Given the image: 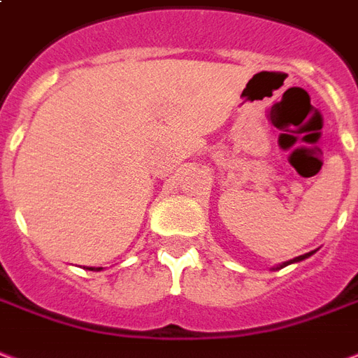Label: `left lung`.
<instances>
[{
  "label": "left lung",
  "mask_w": 358,
  "mask_h": 358,
  "mask_svg": "<svg viewBox=\"0 0 358 358\" xmlns=\"http://www.w3.org/2000/svg\"><path fill=\"white\" fill-rule=\"evenodd\" d=\"M311 254H315V250H313V252L301 254V256H298V258H292V260H288V262H282V264H279V266H277V267H273V269H282V267L290 266V264H296V262H301V260H306V258H309V256H311Z\"/></svg>",
  "instance_id": "left-lung-1"
}]
</instances>
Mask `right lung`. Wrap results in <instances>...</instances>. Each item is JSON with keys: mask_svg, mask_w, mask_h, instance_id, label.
Masks as SVG:
<instances>
[{"mask_svg": "<svg viewBox=\"0 0 358 358\" xmlns=\"http://www.w3.org/2000/svg\"><path fill=\"white\" fill-rule=\"evenodd\" d=\"M87 269H91V271H100L102 267H87Z\"/></svg>", "mask_w": 358, "mask_h": 358, "instance_id": "right-lung-1", "label": "right lung"}]
</instances>
